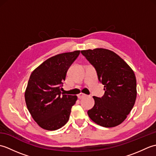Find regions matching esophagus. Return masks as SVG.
Returning <instances> with one entry per match:
<instances>
[{"mask_svg":"<svg viewBox=\"0 0 156 156\" xmlns=\"http://www.w3.org/2000/svg\"><path fill=\"white\" fill-rule=\"evenodd\" d=\"M86 95L85 94H84V93H80L78 95V98L79 99H81V98H82L83 97H86Z\"/></svg>","mask_w":156,"mask_h":156,"instance_id":"1","label":"esophagus"}]
</instances>
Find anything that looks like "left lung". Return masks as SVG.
<instances>
[{"label":"left lung","instance_id":"obj_1","mask_svg":"<svg viewBox=\"0 0 156 156\" xmlns=\"http://www.w3.org/2000/svg\"><path fill=\"white\" fill-rule=\"evenodd\" d=\"M94 66L98 80L104 85L105 94L93 97L94 105L88 111L92 121L105 127L122 123L135 105L136 78L133 69L114 51L104 48L82 50Z\"/></svg>","mask_w":156,"mask_h":156}]
</instances>
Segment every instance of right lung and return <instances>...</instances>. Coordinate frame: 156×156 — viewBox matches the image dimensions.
<instances>
[{
	"label": "right lung",
	"instance_id": "1",
	"mask_svg": "<svg viewBox=\"0 0 156 156\" xmlns=\"http://www.w3.org/2000/svg\"><path fill=\"white\" fill-rule=\"evenodd\" d=\"M80 50L63 53L46 59L30 76L25 92L27 107L42 129L54 131L69 120L77 96L62 93L63 82Z\"/></svg>",
	"mask_w": 156,
	"mask_h": 156
}]
</instances>
